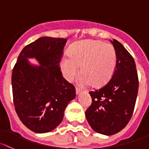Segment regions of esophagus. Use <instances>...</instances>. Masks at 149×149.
Masks as SVG:
<instances>
[{"label": "esophagus", "instance_id": "1", "mask_svg": "<svg viewBox=\"0 0 149 149\" xmlns=\"http://www.w3.org/2000/svg\"><path fill=\"white\" fill-rule=\"evenodd\" d=\"M81 91V89L79 88H77V87L76 88V94H79V93Z\"/></svg>", "mask_w": 149, "mask_h": 149}]
</instances>
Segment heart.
<instances>
[{"label":"heart","instance_id":"b5f03b06","mask_svg":"<svg viewBox=\"0 0 149 149\" xmlns=\"http://www.w3.org/2000/svg\"><path fill=\"white\" fill-rule=\"evenodd\" d=\"M68 56H64L60 62L61 69L67 80L73 79L79 73L82 76L79 84L98 88L106 85L116 68L117 56L111 45L101 40H84L72 44Z\"/></svg>","mask_w":149,"mask_h":149}]
</instances>
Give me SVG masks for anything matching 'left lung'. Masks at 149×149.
Returning <instances> with one entry per match:
<instances>
[{
	"instance_id": "8db88e82",
	"label": "left lung",
	"mask_w": 149,
	"mask_h": 149,
	"mask_svg": "<svg viewBox=\"0 0 149 149\" xmlns=\"http://www.w3.org/2000/svg\"><path fill=\"white\" fill-rule=\"evenodd\" d=\"M117 56L111 79L102 88L90 91L92 103L86 117L95 132L113 135L126 127L134 113L139 91V79L134 58L124 46L111 40Z\"/></svg>"
}]
</instances>
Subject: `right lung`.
I'll use <instances>...</instances> for the list:
<instances>
[{"instance_id": "right-lung-1", "label": "right lung", "mask_w": 149, "mask_h": 149, "mask_svg": "<svg viewBox=\"0 0 149 149\" xmlns=\"http://www.w3.org/2000/svg\"><path fill=\"white\" fill-rule=\"evenodd\" d=\"M66 38L41 37L21 52L12 72L13 104L20 120L38 134L50 132L61 123L76 89L63 77L60 61ZM35 57L39 66L28 58Z\"/></svg>"}]
</instances>
